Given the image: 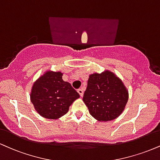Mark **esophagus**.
<instances>
[{"instance_id":"34e87169","label":"esophagus","mask_w":160,"mask_h":160,"mask_svg":"<svg viewBox=\"0 0 160 160\" xmlns=\"http://www.w3.org/2000/svg\"><path fill=\"white\" fill-rule=\"evenodd\" d=\"M78 92L80 94V97H82V95H83V90H82V88H79V89H78Z\"/></svg>"}]
</instances>
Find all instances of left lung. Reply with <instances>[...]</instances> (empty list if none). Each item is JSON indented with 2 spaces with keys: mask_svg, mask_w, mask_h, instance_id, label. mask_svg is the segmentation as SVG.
Here are the masks:
<instances>
[{
  "mask_svg": "<svg viewBox=\"0 0 160 160\" xmlns=\"http://www.w3.org/2000/svg\"><path fill=\"white\" fill-rule=\"evenodd\" d=\"M82 101L89 113L100 122L119 116L128 101V92L122 80L108 71L91 74Z\"/></svg>",
  "mask_w": 160,
  "mask_h": 160,
  "instance_id": "obj_1",
  "label": "left lung"
}]
</instances>
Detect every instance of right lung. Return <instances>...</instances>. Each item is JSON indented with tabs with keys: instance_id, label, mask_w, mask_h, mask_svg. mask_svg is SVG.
<instances>
[{
	"instance_id": "right-lung-1",
	"label": "right lung",
	"mask_w": 160,
	"mask_h": 160,
	"mask_svg": "<svg viewBox=\"0 0 160 160\" xmlns=\"http://www.w3.org/2000/svg\"><path fill=\"white\" fill-rule=\"evenodd\" d=\"M80 98L61 72H47L34 82L30 99L36 112L42 117L57 119L68 112L69 107Z\"/></svg>"
}]
</instances>
